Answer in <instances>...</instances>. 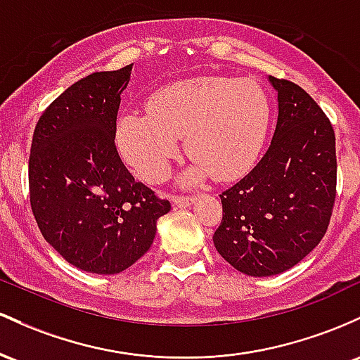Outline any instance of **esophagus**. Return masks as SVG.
Masks as SVG:
<instances>
[{"label": "esophagus", "instance_id": "34e87169", "mask_svg": "<svg viewBox=\"0 0 360 360\" xmlns=\"http://www.w3.org/2000/svg\"><path fill=\"white\" fill-rule=\"evenodd\" d=\"M173 204L176 207H188V205L193 204V197H173Z\"/></svg>", "mask_w": 360, "mask_h": 360}]
</instances>
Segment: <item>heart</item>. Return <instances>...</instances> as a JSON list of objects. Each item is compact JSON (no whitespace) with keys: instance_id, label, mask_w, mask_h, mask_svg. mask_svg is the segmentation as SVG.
I'll return each mask as SVG.
<instances>
[{"instance_id":"heart-1","label":"heart","mask_w":360,"mask_h":360,"mask_svg":"<svg viewBox=\"0 0 360 360\" xmlns=\"http://www.w3.org/2000/svg\"><path fill=\"white\" fill-rule=\"evenodd\" d=\"M272 105L260 84L229 76H204L172 83L153 93L148 114L124 112L115 143L132 172L148 184L168 175L185 139L195 165L181 176L195 185L211 173L231 180L253 165L267 137Z\"/></svg>"}]
</instances>
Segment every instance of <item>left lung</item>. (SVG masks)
I'll return each mask as SVG.
<instances>
[{"instance_id": "8db88e82", "label": "left lung", "mask_w": 360, "mask_h": 360, "mask_svg": "<svg viewBox=\"0 0 360 360\" xmlns=\"http://www.w3.org/2000/svg\"><path fill=\"white\" fill-rule=\"evenodd\" d=\"M278 115L257 167L221 193L219 255L252 277L300 264L325 236L337 195L335 132L318 103L288 79L269 76Z\"/></svg>"}]
</instances>
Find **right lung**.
Wrapping results in <instances>:
<instances>
[{"label":"right lung","instance_id":"1","mask_svg":"<svg viewBox=\"0 0 360 360\" xmlns=\"http://www.w3.org/2000/svg\"><path fill=\"white\" fill-rule=\"evenodd\" d=\"M132 64L82 78L46 108L32 137L30 205L40 233L75 267L112 276L151 248L172 205L136 181L115 148Z\"/></svg>","mask_w":360,"mask_h":360}]
</instances>
